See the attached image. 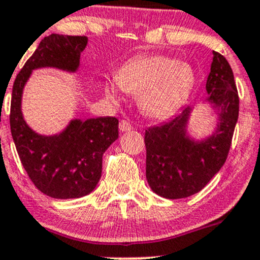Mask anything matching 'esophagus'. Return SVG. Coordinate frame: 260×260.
I'll list each match as a JSON object with an SVG mask.
<instances>
[{"instance_id":"obj_1","label":"esophagus","mask_w":260,"mask_h":260,"mask_svg":"<svg viewBox=\"0 0 260 260\" xmlns=\"http://www.w3.org/2000/svg\"><path fill=\"white\" fill-rule=\"evenodd\" d=\"M132 128L133 127L129 124V122H127V120H120V123H119V129L122 131V132H129Z\"/></svg>"}]
</instances>
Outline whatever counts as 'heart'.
Masks as SVG:
<instances>
[{
    "instance_id": "1",
    "label": "heart",
    "mask_w": 260,
    "mask_h": 260,
    "mask_svg": "<svg viewBox=\"0 0 260 260\" xmlns=\"http://www.w3.org/2000/svg\"><path fill=\"white\" fill-rule=\"evenodd\" d=\"M116 82H106L109 100H120L122 91L138 94V106L151 119H167L177 113L192 92L196 75L192 67L164 55H146L125 62Z\"/></svg>"
}]
</instances>
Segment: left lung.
<instances>
[{"label":"left lung","instance_id":"left-lung-1","mask_svg":"<svg viewBox=\"0 0 260 260\" xmlns=\"http://www.w3.org/2000/svg\"><path fill=\"white\" fill-rule=\"evenodd\" d=\"M205 89L207 100L217 116L214 131L207 137H192L188 122L193 108L160 125L147 128L146 179L155 193L166 199L195 195L224 164L239 118V94L229 61L213 51Z\"/></svg>","mask_w":260,"mask_h":260}]
</instances>
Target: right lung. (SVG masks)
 <instances>
[{
    "label": "right lung",
    "mask_w": 260,
    "mask_h": 260,
    "mask_svg": "<svg viewBox=\"0 0 260 260\" xmlns=\"http://www.w3.org/2000/svg\"><path fill=\"white\" fill-rule=\"evenodd\" d=\"M87 42L88 38L83 36H47L24 64L13 86L10 127L16 151L36 187L53 199L82 198L96 188L103 172V155L118 138L119 122L113 116L75 118L60 133L40 135L24 119L23 91L36 69L77 72Z\"/></svg>",
    "instance_id": "right-lung-1"
}]
</instances>
